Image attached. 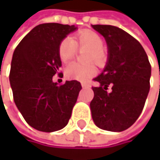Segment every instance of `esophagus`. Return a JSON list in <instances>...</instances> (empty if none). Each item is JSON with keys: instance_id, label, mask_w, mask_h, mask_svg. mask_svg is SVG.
Wrapping results in <instances>:
<instances>
[{"instance_id": "34e87169", "label": "esophagus", "mask_w": 160, "mask_h": 160, "mask_svg": "<svg viewBox=\"0 0 160 160\" xmlns=\"http://www.w3.org/2000/svg\"><path fill=\"white\" fill-rule=\"evenodd\" d=\"M81 86H82V88H89L90 87V85L87 83H81Z\"/></svg>"}]
</instances>
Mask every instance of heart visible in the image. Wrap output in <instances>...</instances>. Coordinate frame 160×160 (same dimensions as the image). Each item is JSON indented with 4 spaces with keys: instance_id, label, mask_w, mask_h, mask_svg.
Listing matches in <instances>:
<instances>
[{
    "instance_id": "b5f03b06",
    "label": "heart",
    "mask_w": 160,
    "mask_h": 160,
    "mask_svg": "<svg viewBox=\"0 0 160 160\" xmlns=\"http://www.w3.org/2000/svg\"><path fill=\"white\" fill-rule=\"evenodd\" d=\"M103 47V39L97 33L92 30H82L73 37V40L68 37L61 41L58 46V55L60 60L66 63L75 56L77 49L89 50L86 54V62H94L100 66L106 60ZM65 73L68 79L86 81L96 75L97 69L92 64L81 66L73 62L67 67Z\"/></svg>"
}]
</instances>
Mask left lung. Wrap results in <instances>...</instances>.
<instances>
[{
	"mask_svg": "<svg viewBox=\"0 0 160 160\" xmlns=\"http://www.w3.org/2000/svg\"><path fill=\"white\" fill-rule=\"evenodd\" d=\"M108 47V61L95 79L98 87L90 107L97 127L110 132L130 128L143 111L150 88L151 65L140 42L123 29L110 25H92ZM109 86L111 93L107 92Z\"/></svg>",
	"mask_w": 160,
	"mask_h": 160,
	"instance_id": "1",
	"label": "left lung"
}]
</instances>
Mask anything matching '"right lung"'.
<instances>
[{
	"label": "right lung",
	"instance_id": "right-lung-1",
	"mask_svg": "<svg viewBox=\"0 0 160 160\" xmlns=\"http://www.w3.org/2000/svg\"><path fill=\"white\" fill-rule=\"evenodd\" d=\"M75 26L45 23L35 27L16 46L9 80L14 101L32 128L45 132L63 129L81 90L78 80L58 85L52 77L62 66L58 46Z\"/></svg>",
	"mask_w": 160,
	"mask_h": 160
}]
</instances>
